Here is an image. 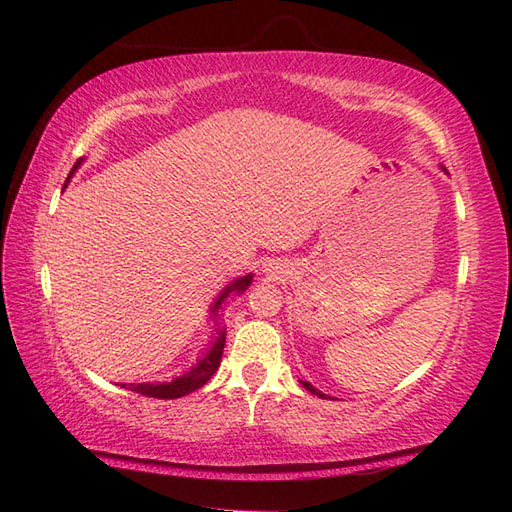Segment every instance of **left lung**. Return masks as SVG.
Listing matches in <instances>:
<instances>
[{
    "instance_id": "1",
    "label": "left lung",
    "mask_w": 512,
    "mask_h": 512,
    "mask_svg": "<svg viewBox=\"0 0 512 512\" xmlns=\"http://www.w3.org/2000/svg\"><path fill=\"white\" fill-rule=\"evenodd\" d=\"M442 171H444V173H447V169H444V167H442ZM301 385H303V387H306V389L310 391V394H314V396H319V398H328V396H325V394H323V391H319L317 387H312V385L308 383V380H301Z\"/></svg>"
}]
</instances>
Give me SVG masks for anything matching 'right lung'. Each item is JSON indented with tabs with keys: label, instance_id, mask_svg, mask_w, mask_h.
I'll use <instances>...</instances> for the list:
<instances>
[{
	"label": "right lung",
	"instance_id": "right-lung-1",
	"mask_svg": "<svg viewBox=\"0 0 512 512\" xmlns=\"http://www.w3.org/2000/svg\"><path fill=\"white\" fill-rule=\"evenodd\" d=\"M85 158H79L74 162V167H72V171H70V176H68V180H65V184L70 182V178L74 176V171L81 167V162H83ZM63 184V187H65ZM253 284V273H248V275H244V277H237L235 281H231V284H228L222 292H220V297L215 299V303H213V308H211V312H213V319H217V310L222 308V303H224V299L231 295V292H235V295H242V292H246L248 290V286ZM224 343H226V328H217V336H215V341H213V345H211V350L206 352L198 363H195L189 372H184L182 376H178V378H173L171 383H123V387L125 389H129V391H136V394H143V396H149V398H182V396H187V394H191V391H195V389H200L206 380H209L215 372H217V367H220V363H222V352H224Z\"/></svg>",
	"mask_w": 512,
	"mask_h": 512
}]
</instances>
